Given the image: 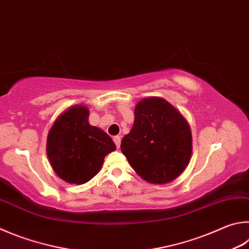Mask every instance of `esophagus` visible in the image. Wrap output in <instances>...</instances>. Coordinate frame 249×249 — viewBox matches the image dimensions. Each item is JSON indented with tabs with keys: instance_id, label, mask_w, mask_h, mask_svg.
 <instances>
[{
	"instance_id": "34e87169",
	"label": "esophagus",
	"mask_w": 249,
	"mask_h": 249,
	"mask_svg": "<svg viewBox=\"0 0 249 249\" xmlns=\"http://www.w3.org/2000/svg\"><path fill=\"white\" fill-rule=\"evenodd\" d=\"M113 140H114V142L116 144L117 148H120V144H121V137L120 136H114L113 137Z\"/></svg>"
}]
</instances>
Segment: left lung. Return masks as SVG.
<instances>
[{
	"label": "left lung",
	"mask_w": 249,
	"mask_h": 249,
	"mask_svg": "<svg viewBox=\"0 0 249 249\" xmlns=\"http://www.w3.org/2000/svg\"><path fill=\"white\" fill-rule=\"evenodd\" d=\"M121 150L140 178L151 184L174 180L188 165L192 132L186 119L164 99H142Z\"/></svg>",
	"instance_id": "8db88e82"
}]
</instances>
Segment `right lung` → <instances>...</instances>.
Instances as JSON below:
<instances>
[{"label":"right lung","instance_id":"1","mask_svg":"<svg viewBox=\"0 0 249 249\" xmlns=\"http://www.w3.org/2000/svg\"><path fill=\"white\" fill-rule=\"evenodd\" d=\"M89 110L74 106L57 117L47 139V155L58 178L85 184L98 174L105 157L116 149L112 138L88 122Z\"/></svg>","mask_w":249,"mask_h":249}]
</instances>
